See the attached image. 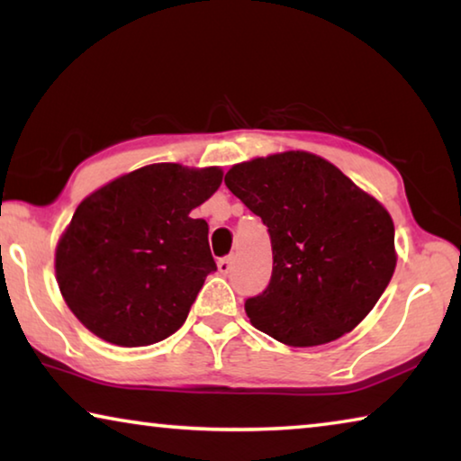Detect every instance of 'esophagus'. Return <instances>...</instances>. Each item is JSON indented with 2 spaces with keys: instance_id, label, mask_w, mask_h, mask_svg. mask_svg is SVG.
Segmentation results:
<instances>
[{
  "instance_id": "obj_1",
  "label": "esophagus",
  "mask_w": 461,
  "mask_h": 461,
  "mask_svg": "<svg viewBox=\"0 0 461 461\" xmlns=\"http://www.w3.org/2000/svg\"><path fill=\"white\" fill-rule=\"evenodd\" d=\"M217 268H220L221 275H230V270H231V256H225V258L217 260Z\"/></svg>"
}]
</instances>
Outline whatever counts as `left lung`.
<instances>
[{
	"instance_id": "8db88e82",
	"label": "left lung",
	"mask_w": 461,
	"mask_h": 461,
	"mask_svg": "<svg viewBox=\"0 0 461 461\" xmlns=\"http://www.w3.org/2000/svg\"><path fill=\"white\" fill-rule=\"evenodd\" d=\"M225 186L262 217L270 283L244 307L256 330L288 346H319L370 313L396 267L394 223L331 162L309 152L231 167Z\"/></svg>"
}]
</instances>
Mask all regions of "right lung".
I'll use <instances>...</instances> for the list:
<instances>
[{
    "label": "right lung",
    "instance_id": "obj_1",
    "mask_svg": "<svg viewBox=\"0 0 461 461\" xmlns=\"http://www.w3.org/2000/svg\"><path fill=\"white\" fill-rule=\"evenodd\" d=\"M220 168L150 165L89 194L57 248L75 317L115 346H150L185 323L217 270L207 221L189 213L220 189Z\"/></svg>",
    "mask_w": 461,
    "mask_h": 461
}]
</instances>
